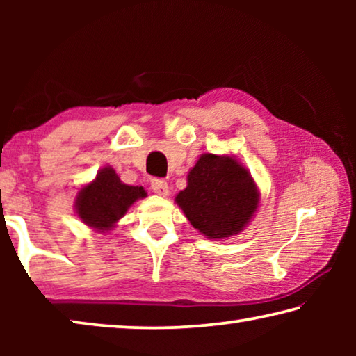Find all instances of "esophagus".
I'll return each instance as SVG.
<instances>
[{
    "label": "esophagus",
    "instance_id": "esophagus-1",
    "mask_svg": "<svg viewBox=\"0 0 356 356\" xmlns=\"http://www.w3.org/2000/svg\"><path fill=\"white\" fill-rule=\"evenodd\" d=\"M150 186H152V190H154L155 195H159V196H168V193H170V186H168V184L165 182V180H161V179L152 180V184H150Z\"/></svg>",
    "mask_w": 356,
    "mask_h": 356
}]
</instances>
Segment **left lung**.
<instances>
[{"instance_id":"left-lung-1","label":"left lung","mask_w":356,"mask_h":356,"mask_svg":"<svg viewBox=\"0 0 356 356\" xmlns=\"http://www.w3.org/2000/svg\"><path fill=\"white\" fill-rule=\"evenodd\" d=\"M176 196L191 226L207 238L243 231L259 207V190L250 171L232 155L202 154Z\"/></svg>"}]
</instances>
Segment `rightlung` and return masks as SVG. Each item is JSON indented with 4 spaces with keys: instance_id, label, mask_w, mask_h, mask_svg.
I'll return each instance as SVG.
<instances>
[{
    "instance_id": "obj_1",
    "label": "right lung",
    "mask_w": 356,
    "mask_h": 356,
    "mask_svg": "<svg viewBox=\"0 0 356 356\" xmlns=\"http://www.w3.org/2000/svg\"><path fill=\"white\" fill-rule=\"evenodd\" d=\"M146 196L147 193L143 186L124 184L111 166H105L92 182L78 191L75 212L86 226L108 232L138 200Z\"/></svg>"
}]
</instances>
